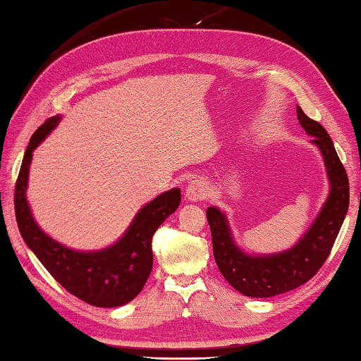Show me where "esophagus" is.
<instances>
[{"mask_svg": "<svg viewBox=\"0 0 361 361\" xmlns=\"http://www.w3.org/2000/svg\"><path fill=\"white\" fill-rule=\"evenodd\" d=\"M210 195L209 183L204 179H193L185 188V197L188 201H202Z\"/></svg>", "mask_w": 361, "mask_h": 361, "instance_id": "1", "label": "esophagus"}]
</instances>
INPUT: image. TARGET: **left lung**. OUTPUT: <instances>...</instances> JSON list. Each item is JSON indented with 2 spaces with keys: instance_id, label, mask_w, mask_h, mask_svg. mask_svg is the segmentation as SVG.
Wrapping results in <instances>:
<instances>
[{
  "instance_id": "obj_1",
  "label": "left lung",
  "mask_w": 361,
  "mask_h": 361,
  "mask_svg": "<svg viewBox=\"0 0 361 361\" xmlns=\"http://www.w3.org/2000/svg\"><path fill=\"white\" fill-rule=\"evenodd\" d=\"M298 120L324 156L330 195L319 216L290 251L251 257L243 254L231 237L227 219L216 207L207 209L213 255L219 271L235 290L251 298H271L291 291L318 273L332 251L349 207V179L327 130L298 107Z\"/></svg>"
}]
</instances>
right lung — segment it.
Segmentation results:
<instances>
[{
    "label": "right lung",
    "instance_id": "obj_1",
    "mask_svg": "<svg viewBox=\"0 0 361 361\" xmlns=\"http://www.w3.org/2000/svg\"><path fill=\"white\" fill-rule=\"evenodd\" d=\"M48 118L29 140L13 193V205L21 237L48 273L73 296L93 307H120L143 290L152 271V235L166 216L179 207L180 190L161 193L138 212L124 237L98 252H76L43 233L26 202L27 173L32 151L59 123Z\"/></svg>",
    "mask_w": 361,
    "mask_h": 361
}]
</instances>
